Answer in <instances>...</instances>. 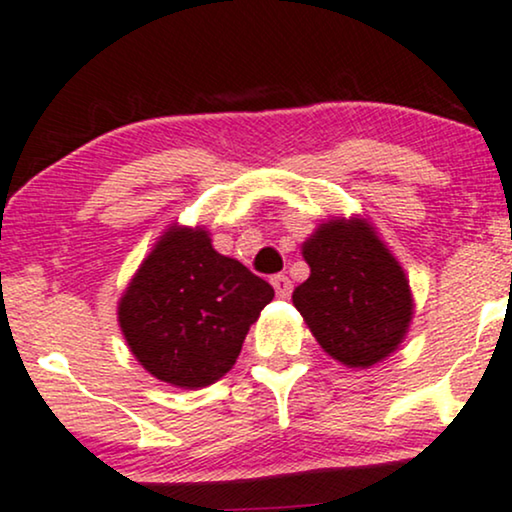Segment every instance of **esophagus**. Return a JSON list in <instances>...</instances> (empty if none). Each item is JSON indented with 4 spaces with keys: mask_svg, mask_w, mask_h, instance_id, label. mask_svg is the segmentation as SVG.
<instances>
[{
    "mask_svg": "<svg viewBox=\"0 0 512 512\" xmlns=\"http://www.w3.org/2000/svg\"><path fill=\"white\" fill-rule=\"evenodd\" d=\"M273 287H275V294L280 296V299H287L289 294H292V282H289L287 275H275L273 280Z\"/></svg>",
    "mask_w": 512,
    "mask_h": 512,
    "instance_id": "obj_1",
    "label": "esophagus"
}]
</instances>
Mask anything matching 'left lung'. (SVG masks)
I'll list each match as a JSON object with an SVG mask.
<instances>
[{
  "instance_id": "8db88e82",
  "label": "left lung",
  "mask_w": 512,
  "mask_h": 512,
  "mask_svg": "<svg viewBox=\"0 0 512 512\" xmlns=\"http://www.w3.org/2000/svg\"><path fill=\"white\" fill-rule=\"evenodd\" d=\"M301 254L311 275L292 301L320 349L346 368L387 361L406 339L415 301L406 270L370 218L323 220Z\"/></svg>"
}]
</instances>
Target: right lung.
<instances>
[{
    "instance_id": "1",
    "label": "right lung",
    "mask_w": 512,
    "mask_h": 512,
    "mask_svg": "<svg viewBox=\"0 0 512 512\" xmlns=\"http://www.w3.org/2000/svg\"><path fill=\"white\" fill-rule=\"evenodd\" d=\"M273 287L213 249L201 225L173 223L118 301V325L137 363L180 389L218 382L237 363Z\"/></svg>"
}]
</instances>
